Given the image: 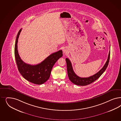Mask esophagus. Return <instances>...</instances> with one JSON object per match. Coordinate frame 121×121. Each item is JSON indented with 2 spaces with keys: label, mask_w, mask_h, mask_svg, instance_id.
Returning a JSON list of instances; mask_svg holds the SVG:
<instances>
[{
  "label": "esophagus",
  "mask_w": 121,
  "mask_h": 121,
  "mask_svg": "<svg viewBox=\"0 0 121 121\" xmlns=\"http://www.w3.org/2000/svg\"><path fill=\"white\" fill-rule=\"evenodd\" d=\"M63 52H64V53H65V52H66L67 51L65 49H63Z\"/></svg>",
  "instance_id": "obj_1"
}]
</instances>
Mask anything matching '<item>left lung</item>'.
Returning a JSON list of instances; mask_svg holds the SVG:
<instances>
[{
  "instance_id": "left-lung-1",
  "label": "left lung",
  "mask_w": 121,
  "mask_h": 121,
  "mask_svg": "<svg viewBox=\"0 0 121 121\" xmlns=\"http://www.w3.org/2000/svg\"><path fill=\"white\" fill-rule=\"evenodd\" d=\"M110 48V47H109ZM109 58H110V51L109 53V55L107 60L105 63V65L103 68L101 69L97 73L94 74V75L90 76L88 78H81L78 77L75 73H74V71L73 70V67L72 65V64L70 60L68 58H66L65 60L66 61L67 69V72L69 79L70 81L74 84L80 86H87L90 84L93 83L101 76L102 73L105 72V69L109 62Z\"/></svg>"
}]
</instances>
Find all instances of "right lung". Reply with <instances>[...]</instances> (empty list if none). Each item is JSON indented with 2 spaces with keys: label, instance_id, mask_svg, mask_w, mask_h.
Listing matches in <instances>:
<instances>
[{
  "label": "right lung",
  "instance_id": "1",
  "mask_svg": "<svg viewBox=\"0 0 121 121\" xmlns=\"http://www.w3.org/2000/svg\"><path fill=\"white\" fill-rule=\"evenodd\" d=\"M22 29L18 32L15 46V56L18 70L24 78L36 85H41L49 79L52 68L55 63L63 56L62 51L52 53L42 62L36 65H31L24 62L21 59L17 49L18 38Z\"/></svg>",
  "mask_w": 121,
  "mask_h": 121
}]
</instances>
